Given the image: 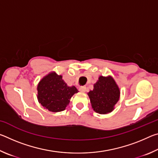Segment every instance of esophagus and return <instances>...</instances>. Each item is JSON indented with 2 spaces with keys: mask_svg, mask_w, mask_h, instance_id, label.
Wrapping results in <instances>:
<instances>
[{
  "mask_svg": "<svg viewBox=\"0 0 158 158\" xmlns=\"http://www.w3.org/2000/svg\"><path fill=\"white\" fill-rule=\"evenodd\" d=\"M79 90L80 92L85 93V90H86V87H85V86H81V87H79Z\"/></svg>",
  "mask_w": 158,
  "mask_h": 158,
  "instance_id": "obj_1",
  "label": "esophagus"
}]
</instances>
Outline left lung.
<instances>
[{
	"label": "left lung",
	"mask_w": 158,
	"mask_h": 158,
	"mask_svg": "<svg viewBox=\"0 0 158 158\" xmlns=\"http://www.w3.org/2000/svg\"><path fill=\"white\" fill-rule=\"evenodd\" d=\"M120 89L111 76H100L93 85V89L88 93L92 109L96 113L106 114L115 109L119 100Z\"/></svg>",
	"instance_id": "left-lung-1"
}]
</instances>
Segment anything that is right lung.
Here are the masks:
<instances>
[{
  "instance_id": "right-lung-1",
  "label": "right lung",
  "mask_w": 158,
  "mask_h": 158,
  "mask_svg": "<svg viewBox=\"0 0 158 158\" xmlns=\"http://www.w3.org/2000/svg\"><path fill=\"white\" fill-rule=\"evenodd\" d=\"M37 100L44 109L52 112L64 111L71 98L79 91L75 86H69L62 75L51 72L39 81L37 86Z\"/></svg>"
}]
</instances>
